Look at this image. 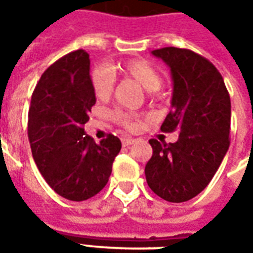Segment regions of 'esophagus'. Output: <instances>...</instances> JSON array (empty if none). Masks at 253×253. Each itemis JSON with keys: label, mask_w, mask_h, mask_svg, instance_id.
<instances>
[{"label": "esophagus", "mask_w": 253, "mask_h": 253, "mask_svg": "<svg viewBox=\"0 0 253 253\" xmlns=\"http://www.w3.org/2000/svg\"><path fill=\"white\" fill-rule=\"evenodd\" d=\"M122 143H123V146H130L134 143V138L131 137H123L122 138Z\"/></svg>", "instance_id": "esophagus-1"}]
</instances>
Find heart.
I'll list each match as a JSON object with an SVG mask.
<instances>
[{"label": "heart", "instance_id": "b5f03b06", "mask_svg": "<svg viewBox=\"0 0 253 253\" xmlns=\"http://www.w3.org/2000/svg\"><path fill=\"white\" fill-rule=\"evenodd\" d=\"M116 74L135 80L148 92H156L163 85L161 73L149 61L131 59L127 62L111 65L110 69L103 66L94 67L90 73V83H92V88H93V92L97 99H110V96L114 92V86H115ZM112 118L127 128H131L134 126V115L128 114V112L115 111V112H112Z\"/></svg>", "mask_w": 253, "mask_h": 253}]
</instances>
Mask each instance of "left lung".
Instances as JSON below:
<instances>
[{
  "instance_id": "1",
  "label": "left lung",
  "mask_w": 253,
  "mask_h": 253,
  "mask_svg": "<svg viewBox=\"0 0 253 253\" xmlns=\"http://www.w3.org/2000/svg\"><path fill=\"white\" fill-rule=\"evenodd\" d=\"M170 67L172 110L161 131H179L175 143L150 139L153 156L145 167L150 190L181 203L205 190L228 152L230 97L223 78L209 59L187 48L152 51Z\"/></svg>"
}]
</instances>
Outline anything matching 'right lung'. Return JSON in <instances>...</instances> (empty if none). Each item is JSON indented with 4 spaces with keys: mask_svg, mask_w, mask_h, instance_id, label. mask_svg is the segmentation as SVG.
I'll list each match as a JSON object with an SVG mask.
<instances>
[{
    "mask_svg": "<svg viewBox=\"0 0 253 253\" xmlns=\"http://www.w3.org/2000/svg\"><path fill=\"white\" fill-rule=\"evenodd\" d=\"M89 70V54L84 50L58 59L36 84L28 112V138L38 168L58 195L74 202L104 188L122 148L112 134L96 143L84 131L96 104Z\"/></svg>",
    "mask_w": 253,
    "mask_h": 253,
    "instance_id": "right-lung-1",
    "label": "right lung"
}]
</instances>
